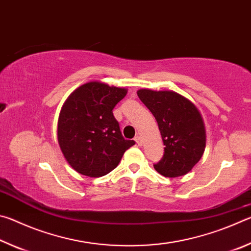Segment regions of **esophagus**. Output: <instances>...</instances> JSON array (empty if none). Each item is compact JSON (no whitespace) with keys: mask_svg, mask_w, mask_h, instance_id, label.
<instances>
[{"mask_svg":"<svg viewBox=\"0 0 251 251\" xmlns=\"http://www.w3.org/2000/svg\"><path fill=\"white\" fill-rule=\"evenodd\" d=\"M135 142H136V144H137L138 146L142 145V139H141V137H139V136H136V137H135Z\"/></svg>","mask_w":251,"mask_h":251,"instance_id":"1","label":"esophagus"}]
</instances>
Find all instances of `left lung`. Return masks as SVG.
<instances>
[{
    "label": "left lung",
    "mask_w": 251,
    "mask_h": 251,
    "mask_svg": "<svg viewBox=\"0 0 251 251\" xmlns=\"http://www.w3.org/2000/svg\"><path fill=\"white\" fill-rule=\"evenodd\" d=\"M158 124L164 156L154 168L169 178L184 176L201 160L206 147L201 114L188 99L173 91H137Z\"/></svg>",
    "instance_id": "8db88e82"
}]
</instances>
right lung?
I'll list each match as a JSON object with an SVG mask.
<instances>
[{
    "label": "right lung",
    "instance_id": "obj_1",
    "mask_svg": "<svg viewBox=\"0 0 251 251\" xmlns=\"http://www.w3.org/2000/svg\"><path fill=\"white\" fill-rule=\"evenodd\" d=\"M127 94L124 87L88 82L67 97L57 123V141L70 166L82 175L101 177L135 145L121 133L113 109Z\"/></svg>",
    "mask_w": 251,
    "mask_h": 251
}]
</instances>
